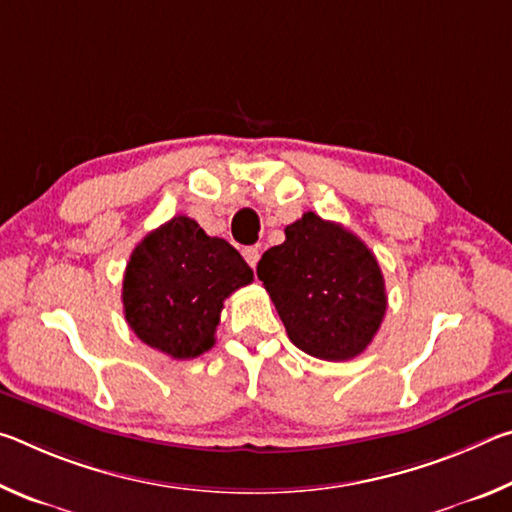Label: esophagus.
<instances>
[{"label": "esophagus", "instance_id": "esophagus-1", "mask_svg": "<svg viewBox=\"0 0 512 512\" xmlns=\"http://www.w3.org/2000/svg\"><path fill=\"white\" fill-rule=\"evenodd\" d=\"M241 255H244V259L248 262V266H257V262H259V248H255V246H248V248H244L241 250Z\"/></svg>", "mask_w": 512, "mask_h": 512}]
</instances>
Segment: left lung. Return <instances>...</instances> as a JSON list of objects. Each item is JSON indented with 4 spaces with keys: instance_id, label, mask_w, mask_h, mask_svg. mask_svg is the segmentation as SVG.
I'll list each match as a JSON object with an SVG mask.
<instances>
[{
    "instance_id": "obj_1",
    "label": "left lung",
    "mask_w": 512,
    "mask_h": 512,
    "mask_svg": "<svg viewBox=\"0 0 512 512\" xmlns=\"http://www.w3.org/2000/svg\"><path fill=\"white\" fill-rule=\"evenodd\" d=\"M268 248L257 277L291 343L325 361L359 357L386 314V284L375 255L341 223L305 212Z\"/></svg>"
}]
</instances>
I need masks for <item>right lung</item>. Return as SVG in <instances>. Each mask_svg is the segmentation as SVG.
Returning a JSON list of instances; mask_svg holds the SVG:
<instances>
[{"label": "right lung", "mask_w": 512, "mask_h": 512, "mask_svg": "<svg viewBox=\"0 0 512 512\" xmlns=\"http://www.w3.org/2000/svg\"><path fill=\"white\" fill-rule=\"evenodd\" d=\"M250 282L253 268L228 241L173 216L133 250L121 289L126 323L171 359H194L214 345L223 300Z\"/></svg>", "instance_id": "obj_1"}]
</instances>
